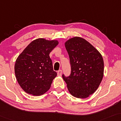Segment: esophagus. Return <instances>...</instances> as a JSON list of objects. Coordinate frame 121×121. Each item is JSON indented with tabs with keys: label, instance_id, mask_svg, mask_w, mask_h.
Listing matches in <instances>:
<instances>
[{
	"label": "esophagus",
	"instance_id": "34e87169",
	"mask_svg": "<svg viewBox=\"0 0 121 121\" xmlns=\"http://www.w3.org/2000/svg\"><path fill=\"white\" fill-rule=\"evenodd\" d=\"M62 75V70L61 69H60L57 71V76H61Z\"/></svg>",
	"mask_w": 121,
	"mask_h": 121
}]
</instances>
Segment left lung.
I'll use <instances>...</instances> for the list:
<instances>
[{
  "label": "left lung",
  "instance_id": "1",
  "mask_svg": "<svg viewBox=\"0 0 121 121\" xmlns=\"http://www.w3.org/2000/svg\"><path fill=\"white\" fill-rule=\"evenodd\" d=\"M65 47L69 54L71 74L62 78L69 92L77 98H86L94 93L104 76V60L99 52L81 37L67 40Z\"/></svg>",
  "mask_w": 121,
  "mask_h": 121
}]
</instances>
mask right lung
<instances>
[{
    "instance_id": "1",
    "label": "right lung",
    "mask_w": 121,
    "mask_h": 121,
    "mask_svg": "<svg viewBox=\"0 0 121 121\" xmlns=\"http://www.w3.org/2000/svg\"><path fill=\"white\" fill-rule=\"evenodd\" d=\"M58 43L57 40L38 38L18 56L15 65V76L18 84L28 94L39 96L50 89L57 73L53 70L49 54Z\"/></svg>"
}]
</instances>
